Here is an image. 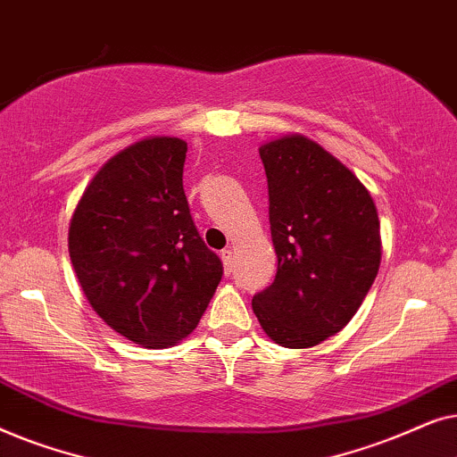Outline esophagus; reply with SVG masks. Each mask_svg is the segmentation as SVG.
Wrapping results in <instances>:
<instances>
[{
	"mask_svg": "<svg viewBox=\"0 0 457 457\" xmlns=\"http://www.w3.org/2000/svg\"><path fill=\"white\" fill-rule=\"evenodd\" d=\"M220 258H222V264H224V272H227V274L233 272V252H230V249H224V252L220 253Z\"/></svg>",
	"mask_w": 457,
	"mask_h": 457,
	"instance_id": "34e87169",
	"label": "esophagus"
}]
</instances>
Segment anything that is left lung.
Wrapping results in <instances>:
<instances>
[{
	"mask_svg": "<svg viewBox=\"0 0 457 457\" xmlns=\"http://www.w3.org/2000/svg\"><path fill=\"white\" fill-rule=\"evenodd\" d=\"M260 158L278 268L253 295V312L278 345L314 347L352 320L377 278V205L360 179L308 137L264 143Z\"/></svg>",
	"mask_w": 457,
	"mask_h": 457,
	"instance_id": "8db88e82",
	"label": "left lung"
}]
</instances>
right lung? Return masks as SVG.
Instances as JSON below:
<instances>
[{"label": "right lung", "instance_id": "1", "mask_svg": "<svg viewBox=\"0 0 457 457\" xmlns=\"http://www.w3.org/2000/svg\"><path fill=\"white\" fill-rule=\"evenodd\" d=\"M187 143L137 141L99 168L77 204L68 252L99 318L149 349L193 333L222 262L193 224L183 189Z\"/></svg>", "mask_w": 457, "mask_h": 457}]
</instances>
